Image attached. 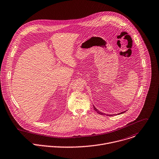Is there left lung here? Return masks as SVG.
Listing matches in <instances>:
<instances>
[{
  "label": "left lung",
  "mask_w": 159,
  "mask_h": 159,
  "mask_svg": "<svg viewBox=\"0 0 159 159\" xmlns=\"http://www.w3.org/2000/svg\"><path fill=\"white\" fill-rule=\"evenodd\" d=\"M93 109H94V111H96L98 114H100V115H107V114H105L104 113H102V112H100L99 111H98L94 106H93ZM124 112H121V113H120V114H123V113H124ZM108 116H112L113 115H107Z\"/></svg>",
  "instance_id": "8db88e82"
}]
</instances>
